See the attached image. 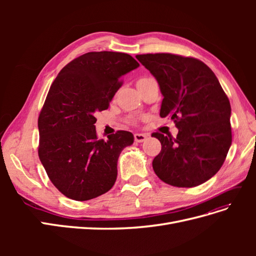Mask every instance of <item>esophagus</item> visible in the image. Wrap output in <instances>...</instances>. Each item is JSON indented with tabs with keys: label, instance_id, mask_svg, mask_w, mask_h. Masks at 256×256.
<instances>
[{
	"label": "esophagus",
	"instance_id": "obj_1",
	"mask_svg": "<svg viewBox=\"0 0 256 256\" xmlns=\"http://www.w3.org/2000/svg\"><path fill=\"white\" fill-rule=\"evenodd\" d=\"M147 138V136L144 134H134V141L138 143H142Z\"/></svg>",
	"mask_w": 256,
	"mask_h": 256
}]
</instances>
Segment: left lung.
Segmentation results:
<instances>
[{
    "label": "left lung",
    "mask_w": 256,
    "mask_h": 256,
    "mask_svg": "<svg viewBox=\"0 0 256 256\" xmlns=\"http://www.w3.org/2000/svg\"><path fill=\"white\" fill-rule=\"evenodd\" d=\"M156 78L164 96L160 116H170L176 138L154 132L161 152L152 168L162 182L191 188L221 168L232 144L230 104L216 74L202 60L171 53L136 56Z\"/></svg>",
    "instance_id": "left-lung-1"
}]
</instances>
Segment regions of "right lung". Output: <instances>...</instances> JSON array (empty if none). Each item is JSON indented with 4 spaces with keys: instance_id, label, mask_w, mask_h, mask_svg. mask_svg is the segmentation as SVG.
Segmentation results:
<instances>
[{
    "instance_id": "obj_1",
    "label": "right lung",
    "mask_w": 256,
    "mask_h": 256,
    "mask_svg": "<svg viewBox=\"0 0 256 256\" xmlns=\"http://www.w3.org/2000/svg\"><path fill=\"white\" fill-rule=\"evenodd\" d=\"M138 66L126 53L88 52L53 81L38 118V156L65 196L88 200L113 187L120 154L134 143V134L120 130L99 140L94 114L109 108L122 76Z\"/></svg>"
}]
</instances>
